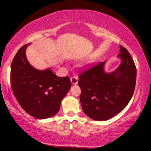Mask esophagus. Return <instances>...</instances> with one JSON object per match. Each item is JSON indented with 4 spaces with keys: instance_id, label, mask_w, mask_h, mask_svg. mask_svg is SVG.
Here are the masks:
<instances>
[{
    "instance_id": "obj_1",
    "label": "esophagus",
    "mask_w": 151,
    "mask_h": 151,
    "mask_svg": "<svg viewBox=\"0 0 151 151\" xmlns=\"http://www.w3.org/2000/svg\"><path fill=\"white\" fill-rule=\"evenodd\" d=\"M70 80H71V82H72V84H73V85H75V84H77L78 83V78L76 77H71Z\"/></svg>"
}]
</instances>
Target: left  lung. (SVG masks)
<instances>
[{"instance_id": "1", "label": "left lung", "mask_w": 151, "mask_h": 151, "mask_svg": "<svg viewBox=\"0 0 151 151\" xmlns=\"http://www.w3.org/2000/svg\"><path fill=\"white\" fill-rule=\"evenodd\" d=\"M117 58L121 63L111 72L105 71L106 61L83 72L78 81L81 88L83 111L95 121L115 116L132 98L136 81V68L128 50L120 45Z\"/></svg>"}]
</instances>
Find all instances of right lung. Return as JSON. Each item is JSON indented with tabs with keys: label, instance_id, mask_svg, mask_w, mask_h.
Masks as SVG:
<instances>
[{
	"label": "right lung",
	"instance_id": "1",
	"mask_svg": "<svg viewBox=\"0 0 151 151\" xmlns=\"http://www.w3.org/2000/svg\"><path fill=\"white\" fill-rule=\"evenodd\" d=\"M29 45L22 47L12 62V89L27 114L37 119H48L59 111L72 84L70 77H58L50 68L40 70L32 67L25 55Z\"/></svg>",
	"mask_w": 151,
	"mask_h": 151
}]
</instances>
